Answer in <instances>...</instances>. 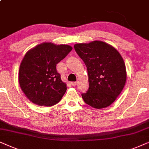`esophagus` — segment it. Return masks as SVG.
<instances>
[{
	"label": "esophagus",
	"instance_id": "obj_1",
	"mask_svg": "<svg viewBox=\"0 0 149 149\" xmlns=\"http://www.w3.org/2000/svg\"><path fill=\"white\" fill-rule=\"evenodd\" d=\"M77 82H71V84L72 85V86H76L77 85Z\"/></svg>",
	"mask_w": 149,
	"mask_h": 149
}]
</instances>
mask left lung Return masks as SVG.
<instances>
[{
    "instance_id": "obj_1",
    "label": "left lung",
    "mask_w": 149,
    "mask_h": 149,
    "mask_svg": "<svg viewBox=\"0 0 149 149\" xmlns=\"http://www.w3.org/2000/svg\"><path fill=\"white\" fill-rule=\"evenodd\" d=\"M74 48L88 71L89 88L82 94L84 102L96 109L109 106L126 82L125 65L121 55L114 47L102 41L77 43Z\"/></svg>"
}]
</instances>
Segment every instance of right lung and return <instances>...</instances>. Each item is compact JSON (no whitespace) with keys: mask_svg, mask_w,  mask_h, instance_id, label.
<instances>
[{"mask_svg":"<svg viewBox=\"0 0 149 149\" xmlns=\"http://www.w3.org/2000/svg\"><path fill=\"white\" fill-rule=\"evenodd\" d=\"M72 49L68 45L45 42L29 50L19 69V84L28 99L40 106L60 102L67 85L61 80L56 65Z\"/></svg>","mask_w":149,"mask_h":149,"instance_id":"add662e5","label":"right lung"}]
</instances>
